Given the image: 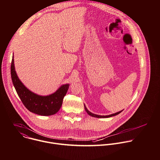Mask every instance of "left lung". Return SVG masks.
I'll return each instance as SVG.
<instances>
[{"label":"left lung","instance_id":"1","mask_svg":"<svg viewBox=\"0 0 160 160\" xmlns=\"http://www.w3.org/2000/svg\"><path fill=\"white\" fill-rule=\"evenodd\" d=\"M84 108H85V111H87V112L88 114L89 115H90V116H92V117H96V118H109V117H113V116H115V115H118V114H120L122 111H119V112H116V113H115V114H112V115H108V116H101V115H95V114H94V113H92L91 112H90L87 109V108H86V106H85V104H84Z\"/></svg>","mask_w":160,"mask_h":160}]
</instances>
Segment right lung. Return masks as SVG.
I'll return each instance as SVG.
<instances>
[{"instance_id": "right-lung-1", "label": "right lung", "mask_w": 160, "mask_h": 160, "mask_svg": "<svg viewBox=\"0 0 160 160\" xmlns=\"http://www.w3.org/2000/svg\"><path fill=\"white\" fill-rule=\"evenodd\" d=\"M11 75L18 96L30 112L42 116H50L54 115L59 110L69 85H62L56 92L48 96L37 95L27 88L18 78L14 69L13 57L11 65Z\"/></svg>"}]
</instances>
